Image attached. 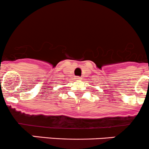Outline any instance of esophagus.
Listing matches in <instances>:
<instances>
[{
    "mask_svg": "<svg viewBox=\"0 0 149 149\" xmlns=\"http://www.w3.org/2000/svg\"><path fill=\"white\" fill-rule=\"evenodd\" d=\"M76 79H77V80H81V78L80 77H77Z\"/></svg>",
    "mask_w": 149,
    "mask_h": 149,
    "instance_id": "obj_1",
    "label": "esophagus"
}]
</instances>
